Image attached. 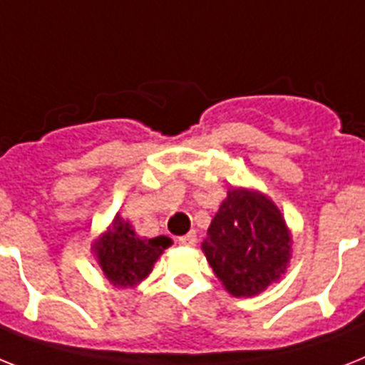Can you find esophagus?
<instances>
[{"label":"esophagus","instance_id":"esophagus-1","mask_svg":"<svg viewBox=\"0 0 365 365\" xmlns=\"http://www.w3.org/2000/svg\"><path fill=\"white\" fill-rule=\"evenodd\" d=\"M178 244L187 245V247H191V245L197 244V234H195V232L185 234V236H182V238H178Z\"/></svg>","mask_w":365,"mask_h":365}]
</instances>
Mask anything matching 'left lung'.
<instances>
[{"instance_id": "obj_1", "label": "left lung", "mask_w": 365, "mask_h": 365, "mask_svg": "<svg viewBox=\"0 0 365 365\" xmlns=\"http://www.w3.org/2000/svg\"><path fill=\"white\" fill-rule=\"evenodd\" d=\"M202 251L230 294L257 296L285 274L292 238L279 208L266 195L230 187Z\"/></svg>"}]
</instances>
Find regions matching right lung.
Listing matches in <instances>:
<instances>
[{
	"instance_id": "obj_1",
	"label": "right lung",
	"mask_w": 365,
	"mask_h": 365,
	"mask_svg": "<svg viewBox=\"0 0 365 365\" xmlns=\"http://www.w3.org/2000/svg\"><path fill=\"white\" fill-rule=\"evenodd\" d=\"M170 244L173 240L167 236L140 238L133 230V225L118 213L108 230L93 242V253L106 279L114 287L127 289L146 279Z\"/></svg>"
}]
</instances>
